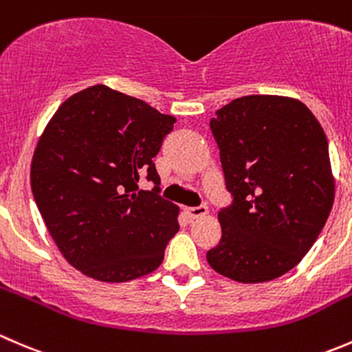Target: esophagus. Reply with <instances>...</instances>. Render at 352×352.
Listing matches in <instances>:
<instances>
[{
	"mask_svg": "<svg viewBox=\"0 0 352 352\" xmlns=\"http://www.w3.org/2000/svg\"><path fill=\"white\" fill-rule=\"evenodd\" d=\"M186 214H188V217H191V219H200V217H205V215L208 214V208L205 207V205H200V207H190V208H186Z\"/></svg>",
	"mask_w": 352,
	"mask_h": 352,
	"instance_id": "1",
	"label": "esophagus"
}]
</instances>
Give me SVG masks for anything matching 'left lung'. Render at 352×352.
I'll return each instance as SVG.
<instances>
[{"label": "left lung", "instance_id": "8db88e82", "mask_svg": "<svg viewBox=\"0 0 352 352\" xmlns=\"http://www.w3.org/2000/svg\"><path fill=\"white\" fill-rule=\"evenodd\" d=\"M210 130L234 200L219 212L212 269L243 284L294 269L322 232L336 198L329 142L293 97L245 96L215 111Z\"/></svg>", "mask_w": 352, "mask_h": 352}]
</instances>
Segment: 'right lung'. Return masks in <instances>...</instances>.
<instances>
[{
	"instance_id": "add662e5",
	"label": "right lung",
	"mask_w": 352,
	"mask_h": 352,
	"mask_svg": "<svg viewBox=\"0 0 352 352\" xmlns=\"http://www.w3.org/2000/svg\"><path fill=\"white\" fill-rule=\"evenodd\" d=\"M175 116L107 85L65 100L44 128L30 166L37 208L66 262L100 283L154 272L176 234L179 207L157 195L152 159ZM142 174L152 192L138 190Z\"/></svg>"
}]
</instances>
